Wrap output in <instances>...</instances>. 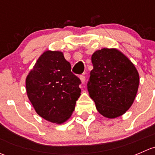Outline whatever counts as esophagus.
<instances>
[{
    "label": "esophagus",
    "mask_w": 155,
    "mask_h": 155,
    "mask_svg": "<svg viewBox=\"0 0 155 155\" xmlns=\"http://www.w3.org/2000/svg\"><path fill=\"white\" fill-rule=\"evenodd\" d=\"M80 79H81V82H82V83H84L85 81V76H84V75H82V76H80Z\"/></svg>",
    "instance_id": "34e87169"
}]
</instances>
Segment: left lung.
Wrapping results in <instances>:
<instances>
[{
    "label": "left lung",
    "mask_w": 155,
    "mask_h": 155,
    "mask_svg": "<svg viewBox=\"0 0 155 155\" xmlns=\"http://www.w3.org/2000/svg\"><path fill=\"white\" fill-rule=\"evenodd\" d=\"M93 70L87 84L98 112L108 118L121 116L132 106L140 76L134 64L116 48H104L91 57Z\"/></svg>",
    "instance_id": "1"
}]
</instances>
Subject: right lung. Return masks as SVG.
<instances>
[{
	"instance_id": "1",
	"label": "right lung",
	"mask_w": 155,
	"mask_h": 155,
	"mask_svg": "<svg viewBox=\"0 0 155 155\" xmlns=\"http://www.w3.org/2000/svg\"><path fill=\"white\" fill-rule=\"evenodd\" d=\"M30 101L40 116L62 124L71 116L81 94V81L61 51H46L26 78Z\"/></svg>"
}]
</instances>
